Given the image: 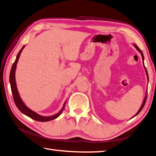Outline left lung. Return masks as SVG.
<instances>
[{"instance_id": "obj_1", "label": "left lung", "mask_w": 156, "mask_h": 156, "mask_svg": "<svg viewBox=\"0 0 156 156\" xmlns=\"http://www.w3.org/2000/svg\"><path fill=\"white\" fill-rule=\"evenodd\" d=\"M133 46H134L135 48H136V50L138 51L140 53H141V57H142V60H143V63H144V54H143V53H142V51L140 50L139 49V48L138 46H136V44H133ZM144 69H145V71H146V76H147V79H148V72H147V70H146V68L145 67V66H144ZM146 96H147V92H146V96H145V98H144V101H143V103H142V105H141V108H139V111L136 112V114H135V115L134 116H133L132 117H134L136 115H138L140 112L141 111V110L143 109V108H144V105H145V103H146Z\"/></svg>"}]
</instances>
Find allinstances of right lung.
I'll return each instance as SVG.
<instances>
[{
  "mask_svg": "<svg viewBox=\"0 0 156 156\" xmlns=\"http://www.w3.org/2000/svg\"><path fill=\"white\" fill-rule=\"evenodd\" d=\"M24 47H25V46H24L23 47H22L21 50L19 51V53H18V54L17 55L16 59H15V62L13 63L12 68H11V70H10V87H11V91H12V96H13V98H14L15 105H16L18 109L20 110V112L25 115L31 117V119H35V120H37V121L48 122V121L52 120V119L57 118V117L62 113V110H64L66 101H65L64 105H63L62 110H60L59 112H58L57 114L54 115L46 117V116L40 115L37 113L36 112L33 111L32 110L29 109L27 106L24 104V103L22 101L21 97H20V96L19 92H18V90L17 88V83H16V82H15V71H16L17 64L18 60H19V58H20V54H21L22 51L24 49Z\"/></svg>",
  "mask_w": 156,
  "mask_h": 156,
  "instance_id": "obj_1",
  "label": "right lung"
}]
</instances>
